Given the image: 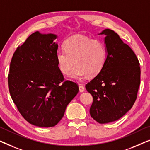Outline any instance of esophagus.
Instances as JSON below:
<instances>
[{
    "instance_id": "34e87169",
    "label": "esophagus",
    "mask_w": 150,
    "mask_h": 150,
    "mask_svg": "<svg viewBox=\"0 0 150 150\" xmlns=\"http://www.w3.org/2000/svg\"><path fill=\"white\" fill-rule=\"evenodd\" d=\"M79 91H80V92H83L84 91H85V87H84L83 85H79Z\"/></svg>"
}]
</instances>
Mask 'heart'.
<instances>
[{"instance_id": "heart-1", "label": "heart", "mask_w": 150, "mask_h": 150, "mask_svg": "<svg viewBox=\"0 0 150 150\" xmlns=\"http://www.w3.org/2000/svg\"><path fill=\"white\" fill-rule=\"evenodd\" d=\"M64 50L56 54L57 66L63 74H68L76 65L70 76L78 79L93 77L104 68L107 60V48L102 41L89 37L76 35L67 38L63 44Z\"/></svg>"}]
</instances>
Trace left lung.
I'll return each mask as SVG.
<instances>
[{
    "mask_svg": "<svg viewBox=\"0 0 150 150\" xmlns=\"http://www.w3.org/2000/svg\"><path fill=\"white\" fill-rule=\"evenodd\" d=\"M100 34L106 35L107 60L85 88L93 96L91 117L106 124L119 120L132 107L141 83V69L136 54L117 33L107 28Z\"/></svg>",
    "mask_w": 150,
    "mask_h": 150,
    "instance_id": "left-lung-1",
    "label": "left lung"
}]
</instances>
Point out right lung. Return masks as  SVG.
<instances>
[{"label": "right lung", "mask_w": 150, "mask_h": 150, "mask_svg": "<svg viewBox=\"0 0 150 150\" xmlns=\"http://www.w3.org/2000/svg\"><path fill=\"white\" fill-rule=\"evenodd\" d=\"M56 38L54 34L33 33L18 46L10 63L12 100L22 116L39 127L56 126L79 89L74 82L65 81L58 68Z\"/></svg>", "instance_id": "add662e5"}]
</instances>
